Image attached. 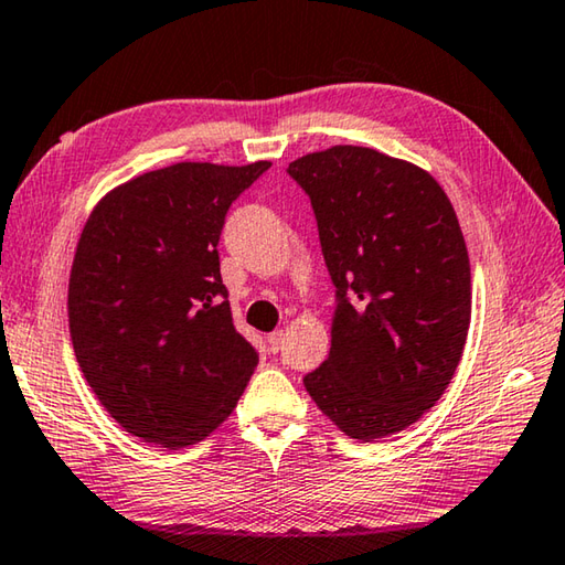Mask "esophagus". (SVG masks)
<instances>
[{
	"instance_id": "1",
	"label": "esophagus",
	"mask_w": 565,
	"mask_h": 565,
	"mask_svg": "<svg viewBox=\"0 0 565 565\" xmlns=\"http://www.w3.org/2000/svg\"><path fill=\"white\" fill-rule=\"evenodd\" d=\"M282 340H285V332H282V330H275V332L267 334V348H270V352H273V354H275V352H280V348H282Z\"/></svg>"
}]
</instances>
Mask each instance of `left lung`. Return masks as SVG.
<instances>
[{
	"label": "left lung",
	"mask_w": 565,
	"mask_h": 565,
	"mask_svg": "<svg viewBox=\"0 0 565 565\" xmlns=\"http://www.w3.org/2000/svg\"><path fill=\"white\" fill-rule=\"evenodd\" d=\"M310 195L334 282L332 348L305 390L338 429L374 441L439 402L471 322V267L444 188L402 158L332 146L288 166Z\"/></svg>",
	"instance_id": "8db88e82"
}]
</instances>
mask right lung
I'll return each mask as SVG.
<instances>
[{
	"label": "right lung",
	"instance_id": "1",
	"mask_svg": "<svg viewBox=\"0 0 565 565\" xmlns=\"http://www.w3.org/2000/svg\"><path fill=\"white\" fill-rule=\"evenodd\" d=\"M270 161L173 163L108 191L68 275V332L104 409L183 449L231 417L257 367L233 324L217 241L231 203Z\"/></svg>",
	"mask_w": 565,
	"mask_h": 565
}]
</instances>
